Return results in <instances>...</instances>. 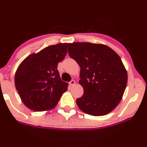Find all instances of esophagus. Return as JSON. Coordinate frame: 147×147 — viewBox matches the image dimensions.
Listing matches in <instances>:
<instances>
[{
    "mask_svg": "<svg viewBox=\"0 0 147 147\" xmlns=\"http://www.w3.org/2000/svg\"><path fill=\"white\" fill-rule=\"evenodd\" d=\"M75 84V81H74V80L70 81V82H69V85H70V86H74Z\"/></svg>",
    "mask_w": 147,
    "mask_h": 147,
    "instance_id": "esophagus-1",
    "label": "esophagus"
}]
</instances>
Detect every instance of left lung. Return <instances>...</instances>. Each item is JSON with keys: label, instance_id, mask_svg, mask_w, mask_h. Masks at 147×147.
I'll use <instances>...</instances> for the list:
<instances>
[{"label": "left lung", "instance_id": "obj_1", "mask_svg": "<svg viewBox=\"0 0 147 147\" xmlns=\"http://www.w3.org/2000/svg\"><path fill=\"white\" fill-rule=\"evenodd\" d=\"M68 51L80 66L79 83L84 95L76 100L79 109L93 116L109 113L120 102L127 84V72L121 58L99 43H68Z\"/></svg>", "mask_w": 147, "mask_h": 147}]
</instances>
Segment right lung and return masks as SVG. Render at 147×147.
I'll list each match as a JSON object with an SVG mask.
<instances>
[{
  "instance_id": "add662e5",
  "label": "right lung",
  "mask_w": 147,
  "mask_h": 147,
  "mask_svg": "<svg viewBox=\"0 0 147 147\" xmlns=\"http://www.w3.org/2000/svg\"><path fill=\"white\" fill-rule=\"evenodd\" d=\"M67 43L52 45L27 57L15 73L16 90L22 102L34 111H50L57 106L68 84L61 79L59 62L67 54Z\"/></svg>"
}]
</instances>
